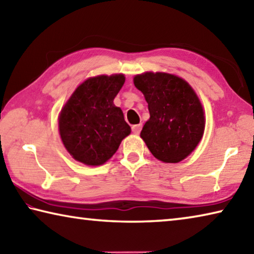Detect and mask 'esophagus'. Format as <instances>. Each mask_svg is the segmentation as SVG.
Returning a JSON list of instances; mask_svg holds the SVG:
<instances>
[{
	"instance_id": "1",
	"label": "esophagus",
	"mask_w": 254,
	"mask_h": 254,
	"mask_svg": "<svg viewBox=\"0 0 254 254\" xmlns=\"http://www.w3.org/2000/svg\"><path fill=\"white\" fill-rule=\"evenodd\" d=\"M141 128H142V124H135V126L132 127V132L134 134H139L141 132Z\"/></svg>"
}]
</instances>
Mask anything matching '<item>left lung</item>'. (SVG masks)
I'll list each match as a JSON object with an SVG mask.
<instances>
[{
  "mask_svg": "<svg viewBox=\"0 0 254 254\" xmlns=\"http://www.w3.org/2000/svg\"><path fill=\"white\" fill-rule=\"evenodd\" d=\"M148 103L150 119L140 136L158 160L177 163L194 151L204 134L205 117L198 96L186 80L167 72L133 78Z\"/></svg>",
  "mask_w": 254,
  "mask_h": 254,
  "instance_id": "left-lung-1",
  "label": "left lung"
}]
</instances>
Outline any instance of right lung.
<instances>
[{"mask_svg": "<svg viewBox=\"0 0 254 254\" xmlns=\"http://www.w3.org/2000/svg\"><path fill=\"white\" fill-rule=\"evenodd\" d=\"M126 81L122 74L91 77L81 83L59 114V133L67 151L87 166H101L131 133L114 98Z\"/></svg>", "mask_w": 254, "mask_h": 254, "instance_id": "add662e5", "label": "right lung"}]
</instances>
